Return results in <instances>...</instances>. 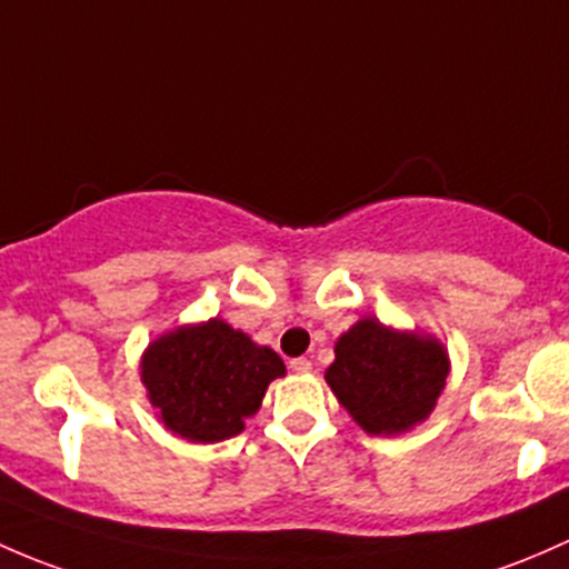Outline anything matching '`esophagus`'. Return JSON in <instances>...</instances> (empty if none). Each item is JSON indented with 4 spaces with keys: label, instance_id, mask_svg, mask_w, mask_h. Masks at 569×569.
Masks as SVG:
<instances>
[{
    "label": "esophagus",
    "instance_id": "esophagus-1",
    "mask_svg": "<svg viewBox=\"0 0 569 569\" xmlns=\"http://www.w3.org/2000/svg\"><path fill=\"white\" fill-rule=\"evenodd\" d=\"M290 370L296 375H307V372H312V361H309V359H292Z\"/></svg>",
    "mask_w": 569,
    "mask_h": 569
}]
</instances>
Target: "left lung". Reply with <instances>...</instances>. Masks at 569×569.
<instances>
[{
	"label": "left lung",
	"mask_w": 569,
	"mask_h": 569,
	"mask_svg": "<svg viewBox=\"0 0 569 569\" xmlns=\"http://www.w3.org/2000/svg\"><path fill=\"white\" fill-rule=\"evenodd\" d=\"M449 350L432 333L356 320L326 370L339 406L370 436H402L430 419L447 386Z\"/></svg>",
	"instance_id": "8db88e82"
}]
</instances>
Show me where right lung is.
<instances>
[{"mask_svg": "<svg viewBox=\"0 0 569 569\" xmlns=\"http://www.w3.org/2000/svg\"><path fill=\"white\" fill-rule=\"evenodd\" d=\"M284 372L271 348L221 318L163 331L139 361L158 421L191 443H219L243 432L268 383Z\"/></svg>", "mask_w": 569, "mask_h": 569, "instance_id": "right-lung-1", "label": "right lung"}]
</instances>
